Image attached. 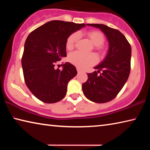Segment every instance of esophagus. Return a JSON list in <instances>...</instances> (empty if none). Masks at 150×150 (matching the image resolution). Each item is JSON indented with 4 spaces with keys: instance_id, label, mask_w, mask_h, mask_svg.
Returning a JSON list of instances; mask_svg holds the SVG:
<instances>
[{
    "instance_id": "esophagus-1",
    "label": "esophagus",
    "mask_w": 150,
    "mask_h": 150,
    "mask_svg": "<svg viewBox=\"0 0 150 150\" xmlns=\"http://www.w3.org/2000/svg\"><path fill=\"white\" fill-rule=\"evenodd\" d=\"M77 71L78 73H80V72L82 71V70H81V69H80V68H79V67L77 68Z\"/></svg>"
}]
</instances>
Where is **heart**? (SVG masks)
Listing matches in <instances>:
<instances>
[{
    "label": "heart",
    "instance_id": "b5f03b06",
    "mask_svg": "<svg viewBox=\"0 0 150 150\" xmlns=\"http://www.w3.org/2000/svg\"><path fill=\"white\" fill-rule=\"evenodd\" d=\"M88 36L94 45L97 47L98 50H101L100 46L104 42L105 38L102 33L97 31H93L88 32ZM79 38L78 33H73L68 38L66 41V47L68 50H71L74 47L75 45ZM69 61L72 64L77 66L81 69L90 67L97 62L98 58L94 54H84L80 52H73L69 55Z\"/></svg>",
    "mask_w": 150,
    "mask_h": 150
}]
</instances>
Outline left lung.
Masks as SVG:
<instances>
[{
	"mask_svg": "<svg viewBox=\"0 0 150 150\" xmlns=\"http://www.w3.org/2000/svg\"><path fill=\"white\" fill-rule=\"evenodd\" d=\"M100 29L106 37L108 50L105 59L87 73L88 79L82 85L85 96L96 103H105L116 97L128 80L130 72L132 49L126 37L118 30L101 24H87ZM102 70L98 76L97 72Z\"/></svg>",
	"mask_w": 150,
	"mask_h": 150,
	"instance_id": "8db88e82",
	"label": "left lung"
}]
</instances>
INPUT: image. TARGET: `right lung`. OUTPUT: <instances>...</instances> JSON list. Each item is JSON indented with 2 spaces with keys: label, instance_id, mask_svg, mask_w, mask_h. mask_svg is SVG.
Wrapping results in <instances>:
<instances>
[{
  "label": "right lung",
  "instance_id": "1",
  "mask_svg": "<svg viewBox=\"0 0 150 150\" xmlns=\"http://www.w3.org/2000/svg\"><path fill=\"white\" fill-rule=\"evenodd\" d=\"M83 27L85 24L52 20L28 36L22 58L24 77L28 88L40 100L55 103L65 97L68 83L77 75V69L69 62L63 64L62 70L55 69V63L67 56V38Z\"/></svg>",
  "mask_w": 150,
  "mask_h": 150
}]
</instances>
